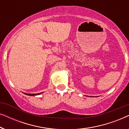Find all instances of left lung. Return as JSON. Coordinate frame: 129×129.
<instances>
[{
    "label": "left lung",
    "mask_w": 129,
    "mask_h": 129,
    "mask_svg": "<svg viewBox=\"0 0 129 129\" xmlns=\"http://www.w3.org/2000/svg\"><path fill=\"white\" fill-rule=\"evenodd\" d=\"M88 97H89V96H88ZM90 97H91V96H90Z\"/></svg>",
    "instance_id": "8db88e82"
}]
</instances>
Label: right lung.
Here are the masks:
<instances>
[{
  "instance_id": "1",
  "label": "right lung",
  "mask_w": 129,
  "mask_h": 129,
  "mask_svg": "<svg viewBox=\"0 0 129 129\" xmlns=\"http://www.w3.org/2000/svg\"><path fill=\"white\" fill-rule=\"evenodd\" d=\"M43 92H42V93H36V94H29V93H23L24 94H25L26 95H28V96H37V95H39V94H42V93H43Z\"/></svg>"
}]
</instances>
